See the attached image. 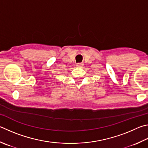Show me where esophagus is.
<instances>
[{
	"instance_id": "obj_1",
	"label": "esophagus",
	"mask_w": 148,
	"mask_h": 148,
	"mask_svg": "<svg viewBox=\"0 0 148 148\" xmlns=\"http://www.w3.org/2000/svg\"><path fill=\"white\" fill-rule=\"evenodd\" d=\"M83 63H77V65H76V66H77V67H80V68H81V67L83 66Z\"/></svg>"
}]
</instances>
